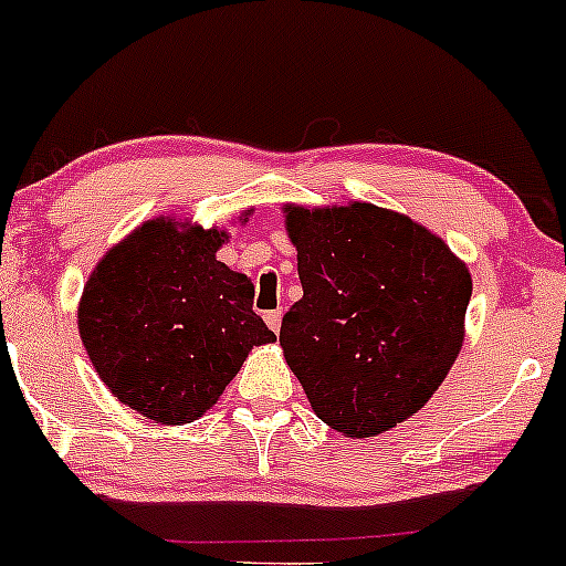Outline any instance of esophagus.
I'll return each instance as SVG.
<instances>
[{
  "label": "esophagus",
  "mask_w": 566,
  "mask_h": 566,
  "mask_svg": "<svg viewBox=\"0 0 566 566\" xmlns=\"http://www.w3.org/2000/svg\"><path fill=\"white\" fill-rule=\"evenodd\" d=\"M263 319L273 333H279V327H282V312H279V308H276V312H265Z\"/></svg>",
  "instance_id": "obj_1"
}]
</instances>
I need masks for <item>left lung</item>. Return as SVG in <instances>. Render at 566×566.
Segmentation results:
<instances>
[{
	"mask_svg": "<svg viewBox=\"0 0 566 566\" xmlns=\"http://www.w3.org/2000/svg\"><path fill=\"white\" fill-rule=\"evenodd\" d=\"M303 297L282 344L312 411L376 438L438 392L462 352L473 276L438 233L376 203H284Z\"/></svg>",
	"mask_w": 566,
	"mask_h": 566,
	"instance_id": "1",
	"label": "left lung"
}]
</instances>
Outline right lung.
I'll use <instances>...</instances> for the list:
<instances>
[{
  "label": "right lung",
  "mask_w": 566,
  "mask_h": 566,
  "mask_svg": "<svg viewBox=\"0 0 566 566\" xmlns=\"http://www.w3.org/2000/svg\"><path fill=\"white\" fill-rule=\"evenodd\" d=\"M228 239L220 226L153 217L104 252L80 295L77 331L98 378L158 424L207 413L252 346L276 340L252 312V279L217 260Z\"/></svg>",
  "instance_id": "add662e5"
}]
</instances>
